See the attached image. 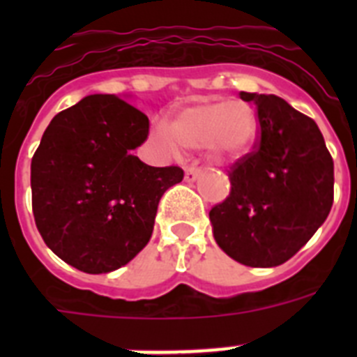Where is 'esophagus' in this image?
Here are the masks:
<instances>
[{
  "mask_svg": "<svg viewBox=\"0 0 357 357\" xmlns=\"http://www.w3.org/2000/svg\"><path fill=\"white\" fill-rule=\"evenodd\" d=\"M200 173H202V169L198 168V166H185V181L188 182L197 181Z\"/></svg>",
  "mask_w": 357,
  "mask_h": 357,
  "instance_id": "obj_1",
  "label": "esophagus"
}]
</instances>
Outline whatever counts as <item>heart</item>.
Segmentation results:
<instances>
[{
	"label": "heart",
	"mask_w": 357,
	"mask_h": 357,
	"mask_svg": "<svg viewBox=\"0 0 357 357\" xmlns=\"http://www.w3.org/2000/svg\"><path fill=\"white\" fill-rule=\"evenodd\" d=\"M257 121L250 105L229 100H206L182 109L169 130L164 123L153 128L157 143L175 151L178 144L193 150L211 148L218 159L243 155L254 143Z\"/></svg>",
	"instance_id": "heart-1"
}]
</instances>
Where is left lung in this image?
Listing matches in <instances>:
<instances>
[{"instance_id":"1","label":"left lung","mask_w":357,"mask_h":357,"mask_svg":"<svg viewBox=\"0 0 357 357\" xmlns=\"http://www.w3.org/2000/svg\"><path fill=\"white\" fill-rule=\"evenodd\" d=\"M254 102L259 137L229 172L230 193L211 209L218 247L245 266L291 259L326 222L334 200V162L317 123L275 94Z\"/></svg>"}]
</instances>
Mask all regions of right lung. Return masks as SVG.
<instances>
[{
    "instance_id": "add662e5",
    "label": "right lung",
    "mask_w": 357,
    "mask_h": 357,
    "mask_svg": "<svg viewBox=\"0 0 357 357\" xmlns=\"http://www.w3.org/2000/svg\"><path fill=\"white\" fill-rule=\"evenodd\" d=\"M150 121L116 94L85 96L44 130L31 157V209L44 243L85 273H109L150 241L164 191L178 166L132 155Z\"/></svg>"
}]
</instances>
